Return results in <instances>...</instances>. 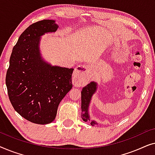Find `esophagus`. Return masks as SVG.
Masks as SVG:
<instances>
[{
  "label": "esophagus",
  "instance_id": "1",
  "mask_svg": "<svg viewBox=\"0 0 155 155\" xmlns=\"http://www.w3.org/2000/svg\"><path fill=\"white\" fill-rule=\"evenodd\" d=\"M90 66L89 65L83 64L80 65L75 68L74 75L76 80H79V82H83L84 80L87 77L89 70H90Z\"/></svg>",
  "mask_w": 155,
  "mask_h": 155
}]
</instances>
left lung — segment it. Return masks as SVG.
<instances>
[{"label":"left lung","instance_id":"8db88e82","mask_svg":"<svg viewBox=\"0 0 155 155\" xmlns=\"http://www.w3.org/2000/svg\"><path fill=\"white\" fill-rule=\"evenodd\" d=\"M98 84L97 82H91L90 84L84 87L81 92V118L84 122H90L91 126L97 125V122L94 120L90 119L89 114V107H90L91 100L95 93L97 92Z\"/></svg>","mask_w":155,"mask_h":155}]
</instances>
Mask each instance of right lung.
Listing matches in <instances>:
<instances>
[{
  "label": "right lung",
  "mask_w": 155,
  "mask_h": 155,
  "mask_svg": "<svg viewBox=\"0 0 155 155\" xmlns=\"http://www.w3.org/2000/svg\"><path fill=\"white\" fill-rule=\"evenodd\" d=\"M54 20H43L27 27L12 49L5 83L14 109L25 119L48 124L56 118L59 104L72 89L73 68L52 65L40 51L41 38L56 32Z\"/></svg>",
  "instance_id": "obj_1"
}]
</instances>
